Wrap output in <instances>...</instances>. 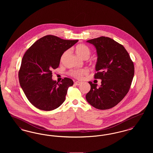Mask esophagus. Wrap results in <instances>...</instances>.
Segmentation results:
<instances>
[{"mask_svg":"<svg viewBox=\"0 0 153 153\" xmlns=\"http://www.w3.org/2000/svg\"><path fill=\"white\" fill-rule=\"evenodd\" d=\"M81 82H79V81H76L75 82H74V84L76 85H80V84H81Z\"/></svg>","mask_w":153,"mask_h":153,"instance_id":"obj_1","label":"esophagus"}]
</instances>
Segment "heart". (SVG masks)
Here are the masks:
<instances>
[{"mask_svg":"<svg viewBox=\"0 0 153 153\" xmlns=\"http://www.w3.org/2000/svg\"><path fill=\"white\" fill-rule=\"evenodd\" d=\"M76 51L77 54L81 58L85 59L88 58L91 54V49L85 44H79L76 46ZM69 53V50H67L63 53L61 56V60L62 61L65 57L67 54ZM88 70L87 69H76L69 72V74L74 78L77 79H82L84 76L87 74Z\"/></svg>","mask_w":153,"mask_h":153,"instance_id":"obj_1","label":"heart"}]
</instances>
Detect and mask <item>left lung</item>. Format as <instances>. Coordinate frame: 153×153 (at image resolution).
Listing matches in <instances>:
<instances>
[{
  "instance_id": "obj_1",
  "label": "left lung",
  "mask_w": 153,
  "mask_h": 153,
  "mask_svg": "<svg viewBox=\"0 0 153 153\" xmlns=\"http://www.w3.org/2000/svg\"><path fill=\"white\" fill-rule=\"evenodd\" d=\"M96 49V79L102 85L91 81V89L85 96L87 102L95 108L108 109L121 102L128 92L134 75V65L123 46L109 37L100 36L87 41Z\"/></svg>"
}]
</instances>
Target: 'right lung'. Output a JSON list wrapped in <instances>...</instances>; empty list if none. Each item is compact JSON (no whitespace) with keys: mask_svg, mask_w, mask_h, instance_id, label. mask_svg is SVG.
<instances>
[{"mask_svg":"<svg viewBox=\"0 0 153 153\" xmlns=\"http://www.w3.org/2000/svg\"><path fill=\"white\" fill-rule=\"evenodd\" d=\"M77 42L48 35L37 40L25 52L19 81L27 99L37 108L51 111L65 101L73 80L65 77L58 83L52 80V70L59 66L63 53Z\"/></svg>","mask_w":153,"mask_h":153,"instance_id":"1","label":"right lung"}]
</instances>
